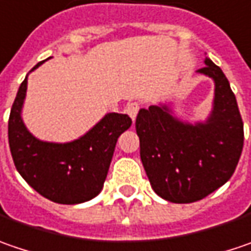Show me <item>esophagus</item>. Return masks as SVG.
Returning a JSON list of instances; mask_svg holds the SVG:
<instances>
[{
  "mask_svg": "<svg viewBox=\"0 0 251 251\" xmlns=\"http://www.w3.org/2000/svg\"><path fill=\"white\" fill-rule=\"evenodd\" d=\"M140 105L138 102H130V103H127V106H126V112H127V115L132 118V121H135V118H136V115H138V112H139Z\"/></svg>",
  "mask_w": 251,
  "mask_h": 251,
  "instance_id": "esophagus-1",
  "label": "esophagus"
}]
</instances>
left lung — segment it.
I'll list each match as a JSON object with an SVG mask.
<instances>
[{"label":"left lung","mask_w":251,"mask_h":251,"mask_svg":"<svg viewBox=\"0 0 251 251\" xmlns=\"http://www.w3.org/2000/svg\"><path fill=\"white\" fill-rule=\"evenodd\" d=\"M198 72L214 82L213 108L203 122H184L170 105L140 109V159L157 196L193 203L213 193L234 173L243 151V121L226 75L210 58Z\"/></svg>","instance_id":"left-lung-1"}]
</instances>
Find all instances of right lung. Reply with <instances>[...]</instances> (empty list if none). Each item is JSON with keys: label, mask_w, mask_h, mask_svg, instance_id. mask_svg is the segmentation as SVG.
Instances as JSON below:
<instances>
[{"label": "right lung", "mask_w": 251, "mask_h": 251, "mask_svg": "<svg viewBox=\"0 0 251 251\" xmlns=\"http://www.w3.org/2000/svg\"><path fill=\"white\" fill-rule=\"evenodd\" d=\"M45 61L31 69L35 71ZM28 75L21 83L8 121V142L15 168L44 198L78 204L98 196L103 187L118 138L132 125L125 113H106L81 138L65 143L35 138L24 124Z\"/></svg>", "instance_id": "obj_1"}]
</instances>
